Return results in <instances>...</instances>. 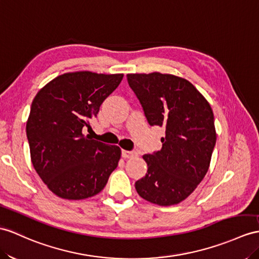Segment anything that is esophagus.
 Listing matches in <instances>:
<instances>
[{
	"mask_svg": "<svg viewBox=\"0 0 259 259\" xmlns=\"http://www.w3.org/2000/svg\"><path fill=\"white\" fill-rule=\"evenodd\" d=\"M136 155H137L136 151L122 150V157H123V158H132V157H135Z\"/></svg>",
	"mask_w": 259,
	"mask_h": 259,
	"instance_id": "obj_1",
	"label": "esophagus"
}]
</instances>
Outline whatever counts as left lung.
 <instances>
[{"mask_svg": "<svg viewBox=\"0 0 259 259\" xmlns=\"http://www.w3.org/2000/svg\"><path fill=\"white\" fill-rule=\"evenodd\" d=\"M127 81L149 125L166 128L161 149L143 156L148 169L135 182L136 191L150 203L178 204L209 170L217 142L213 111L191 82L177 75L128 73Z\"/></svg>", "mask_w": 259, "mask_h": 259, "instance_id": "obj_1", "label": "left lung"}]
</instances>
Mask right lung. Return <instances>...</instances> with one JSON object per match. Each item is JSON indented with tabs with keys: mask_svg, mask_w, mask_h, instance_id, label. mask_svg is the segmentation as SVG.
Segmentation results:
<instances>
[{
	"mask_svg": "<svg viewBox=\"0 0 259 259\" xmlns=\"http://www.w3.org/2000/svg\"><path fill=\"white\" fill-rule=\"evenodd\" d=\"M123 73L67 72L41 88L26 123L30 159L50 191L83 200L103 190L117 167L121 148L83 134Z\"/></svg>",
	"mask_w": 259,
	"mask_h": 259,
	"instance_id": "add662e5",
	"label": "right lung"
}]
</instances>
